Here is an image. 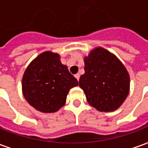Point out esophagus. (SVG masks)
Listing matches in <instances>:
<instances>
[{
	"label": "esophagus",
	"mask_w": 148,
	"mask_h": 148,
	"mask_svg": "<svg viewBox=\"0 0 148 148\" xmlns=\"http://www.w3.org/2000/svg\"><path fill=\"white\" fill-rule=\"evenodd\" d=\"M74 76H75V78L78 79V81H79V78H80V75H79V74H76Z\"/></svg>",
	"instance_id": "esophagus-1"
}]
</instances>
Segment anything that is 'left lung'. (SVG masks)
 Listing matches in <instances>:
<instances>
[{
  "label": "left lung",
  "mask_w": 148,
  "mask_h": 148,
  "mask_svg": "<svg viewBox=\"0 0 148 148\" xmlns=\"http://www.w3.org/2000/svg\"><path fill=\"white\" fill-rule=\"evenodd\" d=\"M85 73L79 79L87 101L99 111H114L130 92V79L125 65L115 55L97 47L84 57Z\"/></svg>",
  "instance_id": "1"
}]
</instances>
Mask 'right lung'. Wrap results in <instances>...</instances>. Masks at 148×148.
Instances as JSON below:
<instances>
[{"label":"right lung","instance_id":"add662e5","mask_svg":"<svg viewBox=\"0 0 148 148\" xmlns=\"http://www.w3.org/2000/svg\"><path fill=\"white\" fill-rule=\"evenodd\" d=\"M60 59L57 53L42 52L28 64L23 74V97L33 108L43 113L59 110L65 104L69 89L79 85Z\"/></svg>","mask_w":148,"mask_h":148}]
</instances>
